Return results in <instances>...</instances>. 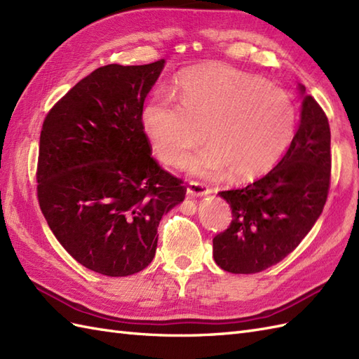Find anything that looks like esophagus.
<instances>
[{"instance_id": "1", "label": "esophagus", "mask_w": 359, "mask_h": 359, "mask_svg": "<svg viewBox=\"0 0 359 359\" xmlns=\"http://www.w3.org/2000/svg\"><path fill=\"white\" fill-rule=\"evenodd\" d=\"M187 194L190 196H207L210 194V189L203 184V182H196V181H190L189 186H187Z\"/></svg>"}]
</instances>
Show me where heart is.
<instances>
[{
	"instance_id": "b5f03b06",
	"label": "heart",
	"mask_w": 359,
	"mask_h": 359,
	"mask_svg": "<svg viewBox=\"0 0 359 359\" xmlns=\"http://www.w3.org/2000/svg\"><path fill=\"white\" fill-rule=\"evenodd\" d=\"M175 94L178 101L158 93L144 103L142 128L165 164L181 163L205 137L212 146L186 163L198 177L216 178L226 169L236 181L260 177L294 135L295 109L286 93L231 67L190 68L178 76Z\"/></svg>"
}]
</instances>
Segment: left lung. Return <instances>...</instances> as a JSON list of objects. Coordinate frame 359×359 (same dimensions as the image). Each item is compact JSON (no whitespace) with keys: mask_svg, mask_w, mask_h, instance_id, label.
Returning a JSON list of instances; mask_svg holds the SVG:
<instances>
[{"mask_svg":"<svg viewBox=\"0 0 359 359\" xmlns=\"http://www.w3.org/2000/svg\"><path fill=\"white\" fill-rule=\"evenodd\" d=\"M300 125L273 170L247 187L221 191L230 204L229 229L215 236L217 266L233 274L260 273L283 260L311 231L330 184V128L325 111L299 83Z\"/></svg>","mask_w":359,"mask_h":359,"instance_id":"8db88e82","label":"left lung"}]
</instances>
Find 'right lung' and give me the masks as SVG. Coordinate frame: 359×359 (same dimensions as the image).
<instances>
[{
    "label": "right lung",
    "instance_id": "obj_1",
    "mask_svg": "<svg viewBox=\"0 0 359 359\" xmlns=\"http://www.w3.org/2000/svg\"><path fill=\"white\" fill-rule=\"evenodd\" d=\"M165 60L100 67L43 120L38 199L69 256L94 273L135 274L151 264L158 224L186 198L163 170L142 128V109Z\"/></svg>",
    "mask_w": 359,
    "mask_h": 359
}]
</instances>
